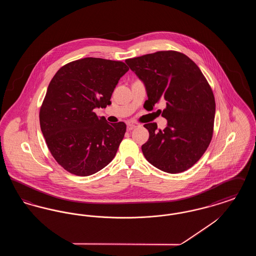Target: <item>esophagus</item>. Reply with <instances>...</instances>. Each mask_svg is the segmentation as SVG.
Returning <instances> with one entry per match:
<instances>
[{
  "label": "esophagus",
  "mask_w": 256,
  "mask_h": 256,
  "mask_svg": "<svg viewBox=\"0 0 256 256\" xmlns=\"http://www.w3.org/2000/svg\"><path fill=\"white\" fill-rule=\"evenodd\" d=\"M126 126H128V130H132L135 128L139 126V124H137V122H132V121H128V122H126Z\"/></svg>",
  "instance_id": "esophagus-1"
}]
</instances>
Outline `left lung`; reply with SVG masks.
<instances>
[{
  "label": "left lung",
  "mask_w": 256,
  "mask_h": 256,
  "mask_svg": "<svg viewBox=\"0 0 256 256\" xmlns=\"http://www.w3.org/2000/svg\"><path fill=\"white\" fill-rule=\"evenodd\" d=\"M126 63L146 86L148 100L163 98L167 126L145 124L150 137L142 146L146 160L159 170L178 174L196 164L209 146L214 128L215 98L206 76L182 52L161 50Z\"/></svg>",
  "instance_id": "8db88e82"
}]
</instances>
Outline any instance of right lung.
Segmentation results:
<instances>
[{"mask_svg": "<svg viewBox=\"0 0 256 256\" xmlns=\"http://www.w3.org/2000/svg\"><path fill=\"white\" fill-rule=\"evenodd\" d=\"M122 61L86 58L62 66L50 82L39 112L40 128L56 162L76 176L97 172L116 156L126 134L124 122L110 124L95 108L111 104Z\"/></svg>", "mask_w": 256, "mask_h": 256, "instance_id": "add662e5", "label": "right lung"}]
</instances>
